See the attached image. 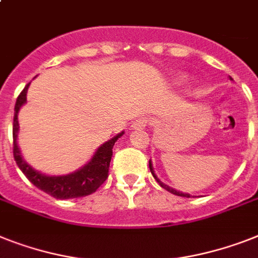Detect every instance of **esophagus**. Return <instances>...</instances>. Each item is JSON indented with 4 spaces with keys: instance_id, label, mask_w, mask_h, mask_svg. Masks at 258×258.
<instances>
[{
    "instance_id": "34e87169",
    "label": "esophagus",
    "mask_w": 258,
    "mask_h": 258,
    "mask_svg": "<svg viewBox=\"0 0 258 258\" xmlns=\"http://www.w3.org/2000/svg\"><path fill=\"white\" fill-rule=\"evenodd\" d=\"M148 123H150V119L146 118V116H142V118H138L136 120H134L131 127H133L134 130H143L147 127Z\"/></svg>"
}]
</instances>
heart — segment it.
Returning <instances> with one entry per match:
<instances>
[{"label": "heart", "instance_id": "b5f03b06", "mask_svg": "<svg viewBox=\"0 0 258 258\" xmlns=\"http://www.w3.org/2000/svg\"><path fill=\"white\" fill-rule=\"evenodd\" d=\"M184 81H185V78H184L183 75H181V77H179V78H177V82H179V83H183Z\"/></svg>", "mask_w": 258, "mask_h": 258}]
</instances>
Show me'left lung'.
<instances>
[{
  "label": "left lung",
  "instance_id": "obj_1",
  "mask_svg": "<svg viewBox=\"0 0 258 258\" xmlns=\"http://www.w3.org/2000/svg\"><path fill=\"white\" fill-rule=\"evenodd\" d=\"M231 81H232V78H231ZM150 171H151V173H152V176L155 177V180H156V181H158V183L160 184V187H163V188H164V189H167V190H168V192H171V194L176 195V196H183V198H190V195H189V194H183V192H180V190L173 189L172 187H169V185H167V184L162 183V181H160V180L158 179V176L155 175L154 167H152V163H151V160H150Z\"/></svg>",
  "mask_w": 258,
  "mask_h": 258
}]
</instances>
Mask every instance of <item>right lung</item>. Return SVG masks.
<instances>
[{
    "label": "right lung",
    "instance_id": "right-lung-1",
    "mask_svg": "<svg viewBox=\"0 0 258 258\" xmlns=\"http://www.w3.org/2000/svg\"><path fill=\"white\" fill-rule=\"evenodd\" d=\"M29 86H30V83L25 86L22 93L17 98L16 106H14L13 155L17 165L20 167L21 171L24 172V175L29 179L31 184H34L35 187L46 192V194L51 195L55 199L64 200V199L83 198V196L94 194L108 177V168H110V162L111 158H112V148H114L115 142L124 134V131L119 133L112 139L102 144L95 151L93 158L90 159V162L83 165L82 168L77 169L75 172L62 175V176H49V175L41 173L25 162V159L21 155L20 148H18V144H17L18 130H20L18 112H20L21 107L26 103V94Z\"/></svg>",
    "mask_w": 258,
    "mask_h": 258
}]
</instances>
